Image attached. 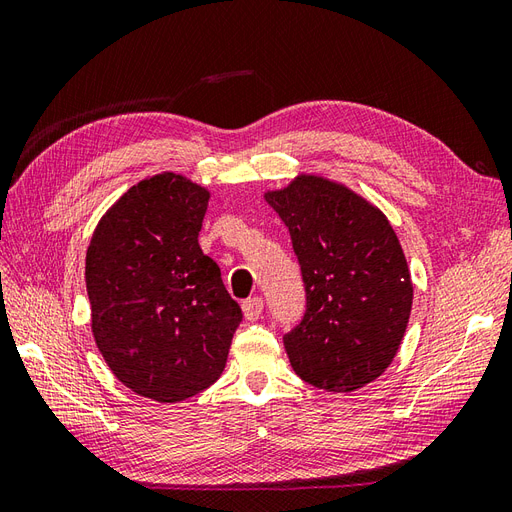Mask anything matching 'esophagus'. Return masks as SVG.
Returning a JSON list of instances; mask_svg holds the SVG:
<instances>
[{"label": "esophagus", "mask_w": 512, "mask_h": 512, "mask_svg": "<svg viewBox=\"0 0 512 512\" xmlns=\"http://www.w3.org/2000/svg\"><path fill=\"white\" fill-rule=\"evenodd\" d=\"M243 316H245V320H250V322H254V320H258V316L262 314V299L260 297H254V299H247V301H243Z\"/></svg>", "instance_id": "34e87169"}]
</instances>
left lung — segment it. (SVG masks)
Returning <instances> with one entry per match:
<instances>
[{
	"mask_svg": "<svg viewBox=\"0 0 512 512\" xmlns=\"http://www.w3.org/2000/svg\"><path fill=\"white\" fill-rule=\"evenodd\" d=\"M265 200L288 226L307 309L284 337L297 376L352 393L380 378L404 339L412 277L386 215L348 185L301 173Z\"/></svg>",
	"mask_w": 512,
	"mask_h": 512,
	"instance_id": "1",
	"label": "left lung"
}]
</instances>
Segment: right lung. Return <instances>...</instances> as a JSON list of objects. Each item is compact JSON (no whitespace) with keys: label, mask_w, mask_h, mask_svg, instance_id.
<instances>
[{"label":"right lung","mask_w":512,"mask_h":512,"mask_svg":"<svg viewBox=\"0 0 512 512\" xmlns=\"http://www.w3.org/2000/svg\"><path fill=\"white\" fill-rule=\"evenodd\" d=\"M211 192L177 173L138 181L108 209L87 247L91 331L115 378L177 404L222 376L241 307L203 254Z\"/></svg>","instance_id":"add662e5"}]
</instances>
